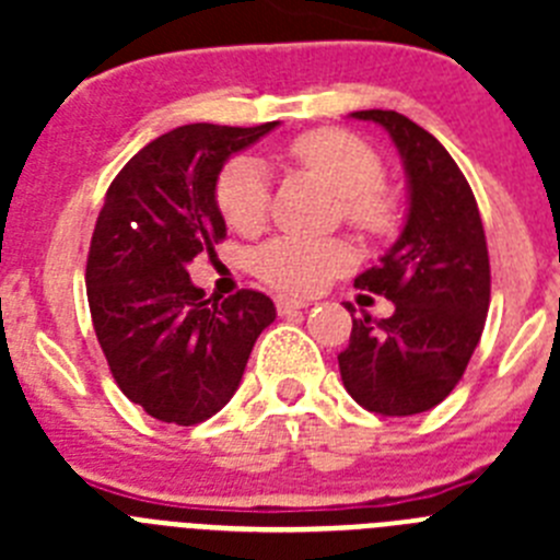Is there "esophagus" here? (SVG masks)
Here are the masks:
<instances>
[{
	"label": "esophagus",
	"instance_id": "obj_1",
	"mask_svg": "<svg viewBox=\"0 0 560 560\" xmlns=\"http://www.w3.org/2000/svg\"><path fill=\"white\" fill-rule=\"evenodd\" d=\"M277 314H291V311L308 308V300H291V296H277Z\"/></svg>",
	"mask_w": 560,
	"mask_h": 560
}]
</instances>
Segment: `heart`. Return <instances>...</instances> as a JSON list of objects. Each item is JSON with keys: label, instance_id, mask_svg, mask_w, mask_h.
Instances as JSON below:
<instances>
[{"label": "heart", "instance_id": "obj_1", "mask_svg": "<svg viewBox=\"0 0 560 560\" xmlns=\"http://www.w3.org/2000/svg\"><path fill=\"white\" fill-rule=\"evenodd\" d=\"M289 160L339 196L341 219L364 235H384L395 224V199L384 190L381 156L364 140L339 128H314L289 142ZM215 205L237 232H257L269 215V176L252 156L226 162L215 182ZM353 264L339 237L311 241L283 235L260 246L257 277L285 294H314Z\"/></svg>", "mask_w": 560, "mask_h": 560}]
</instances>
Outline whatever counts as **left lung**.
Here are the masks:
<instances>
[{"mask_svg":"<svg viewBox=\"0 0 560 560\" xmlns=\"http://www.w3.org/2000/svg\"><path fill=\"white\" fill-rule=\"evenodd\" d=\"M353 117L393 137L407 171L409 212L381 264L355 277V289L393 300V316H353L339 373L359 407L407 418L438 407L457 387L479 345L491 305L488 244L471 187L427 128L384 108Z\"/></svg>","mask_w":560,"mask_h":560,"instance_id":"8db88e82","label":"left lung"}]
</instances>
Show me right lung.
Wrapping results in <instances>:
<instances>
[{
    "instance_id": "right-lung-1",
    "label": "right lung",
    "mask_w": 560,
    "mask_h": 560,
    "mask_svg": "<svg viewBox=\"0 0 560 560\" xmlns=\"http://www.w3.org/2000/svg\"><path fill=\"white\" fill-rule=\"evenodd\" d=\"M277 122H192L162 133L108 185L86 260V296L117 387L151 418L192 427L235 395L275 303L260 291L210 296L187 264L224 241L215 182L232 153Z\"/></svg>"
}]
</instances>
